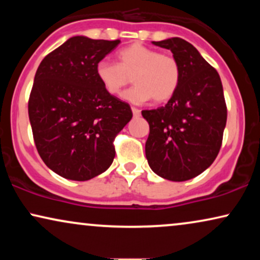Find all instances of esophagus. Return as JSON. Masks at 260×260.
Here are the masks:
<instances>
[{
    "label": "esophagus",
    "instance_id": "34e87169",
    "mask_svg": "<svg viewBox=\"0 0 260 260\" xmlns=\"http://www.w3.org/2000/svg\"><path fill=\"white\" fill-rule=\"evenodd\" d=\"M131 110H133V113H134V116L135 117H140V115H141V110H138L137 108H131Z\"/></svg>",
    "mask_w": 260,
    "mask_h": 260
}]
</instances>
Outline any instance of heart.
Returning <instances> with one entry per match:
<instances>
[{
	"label": "heart",
	"instance_id": "b5f03b06",
	"mask_svg": "<svg viewBox=\"0 0 260 260\" xmlns=\"http://www.w3.org/2000/svg\"><path fill=\"white\" fill-rule=\"evenodd\" d=\"M119 63L103 59L95 65V76L108 93L119 95L135 81V86L123 94L131 103L169 101L181 81V66L175 56L135 42L117 53Z\"/></svg>",
	"mask_w": 260,
	"mask_h": 260
}]
</instances>
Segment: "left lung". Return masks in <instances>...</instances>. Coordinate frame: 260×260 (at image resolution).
I'll list each match as a JSON object with an SVG mask.
<instances>
[{
	"label": "left lung",
	"mask_w": 260,
	"mask_h": 260,
	"mask_svg": "<svg viewBox=\"0 0 260 260\" xmlns=\"http://www.w3.org/2000/svg\"><path fill=\"white\" fill-rule=\"evenodd\" d=\"M152 44L172 51L181 81L166 106L142 111L150 129L145 156L158 176L181 182L205 172L219 154L227 119L222 84L214 67L183 39Z\"/></svg>",
	"instance_id": "8db88e82"
}]
</instances>
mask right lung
<instances>
[{
    "label": "right lung",
    "mask_w": 260,
    "mask_h": 260,
    "mask_svg": "<svg viewBox=\"0 0 260 260\" xmlns=\"http://www.w3.org/2000/svg\"><path fill=\"white\" fill-rule=\"evenodd\" d=\"M120 40L73 37L44 58L35 73L28 115L35 147L58 175L87 181L111 166L113 141L133 118L127 103L108 93L95 65Z\"/></svg>",
    "instance_id": "right-lung-1"
}]
</instances>
